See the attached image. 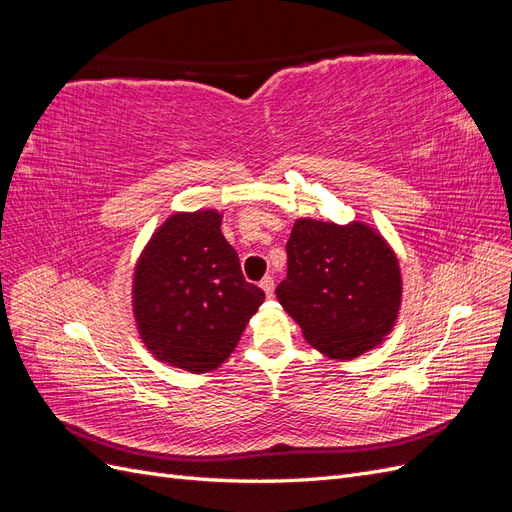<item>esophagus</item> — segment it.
<instances>
[{
    "mask_svg": "<svg viewBox=\"0 0 512 512\" xmlns=\"http://www.w3.org/2000/svg\"><path fill=\"white\" fill-rule=\"evenodd\" d=\"M260 288L265 290L267 297H271V294H273V288H275V284H273V277H271V275H265V277H262V280H260Z\"/></svg>",
    "mask_w": 512,
    "mask_h": 512,
    "instance_id": "1",
    "label": "esophagus"
}]
</instances>
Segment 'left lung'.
<instances>
[{"instance_id": "left-lung-1", "label": "left lung", "mask_w": 512, "mask_h": 512, "mask_svg": "<svg viewBox=\"0 0 512 512\" xmlns=\"http://www.w3.org/2000/svg\"><path fill=\"white\" fill-rule=\"evenodd\" d=\"M286 254L288 275L275 294L316 350L350 361L393 331L399 262L374 228L297 220Z\"/></svg>"}]
</instances>
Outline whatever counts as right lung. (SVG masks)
<instances>
[{
    "instance_id": "right-lung-1",
    "label": "right lung",
    "mask_w": 512,
    "mask_h": 512,
    "mask_svg": "<svg viewBox=\"0 0 512 512\" xmlns=\"http://www.w3.org/2000/svg\"><path fill=\"white\" fill-rule=\"evenodd\" d=\"M215 209L175 213L153 232L132 286L134 318L156 359L203 374L237 348L265 292L245 282Z\"/></svg>"
}]
</instances>
